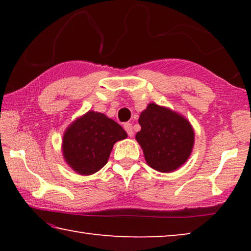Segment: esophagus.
<instances>
[{
    "label": "esophagus",
    "instance_id": "esophagus-1",
    "mask_svg": "<svg viewBox=\"0 0 251 251\" xmlns=\"http://www.w3.org/2000/svg\"><path fill=\"white\" fill-rule=\"evenodd\" d=\"M124 128L126 130L127 135L129 136V137H131V136L134 135V130H133V126H131L130 123H125L124 124Z\"/></svg>",
    "mask_w": 251,
    "mask_h": 251
}]
</instances>
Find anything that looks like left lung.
Here are the masks:
<instances>
[{"mask_svg":"<svg viewBox=\"0 0 251 251\" xmlns=\"http://www.w3.org/2000/svg\"><path fill=\"white\" fill-rule=\"evenodd\" d=\"M138 123L142 129L136 139L151 168L169 173L188 159L194 146V130L179 114L151 103L141 114Z\"/></svg>","mask_w":251,"mask_h":251,"instance_id":"obj_1","label":"left lung"}]
</instances>
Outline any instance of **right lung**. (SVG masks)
Masks as SVG:
<instances>
[{"label":"right lung","instance_id":"add662e5","mask_svg":"<svg viewBox=\"0 0 251 251\" xmlns=\"http://www.w3.org/2000/svg\"><path fill=\"white\" fill-rule=\"evenodd\" d=\"M126 137L116 122L104 114L88 112L65 131L63 154L76 173L91 175L105 166L114 144Z\"/></svg>","mask_w":251,"mask_h":251}]
</instances>
